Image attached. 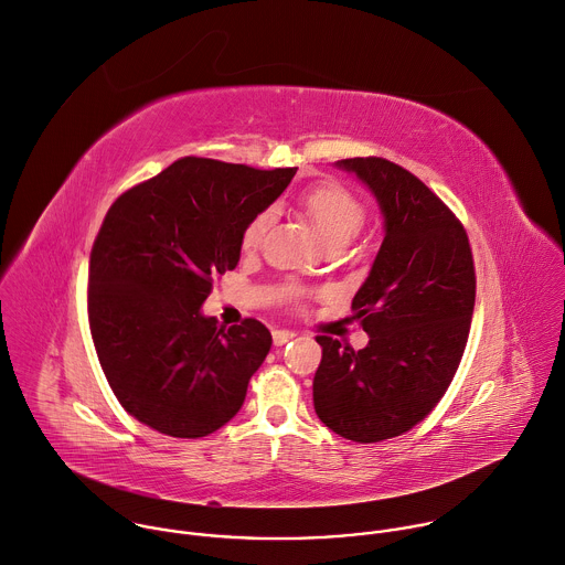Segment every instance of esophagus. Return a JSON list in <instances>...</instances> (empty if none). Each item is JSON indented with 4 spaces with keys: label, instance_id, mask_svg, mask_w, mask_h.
<instances>
[{
    "label": "esophagus",
    "instance_id": "esophagus-1",
    "mask_svg": "<svg viewBox=\"0 0 565 565\" xmlns=\"http://www.w3.org/2000/svg\"><path fill=\"white\" fill-rule=\"evenodd\" d=\"M271 335H274V344H276V347H282V344H287L289 340L296 338V333L289 331V329H274Z\"/></svg>",
    "mask_w": 565,
    "mask_h": 565
}]
</instances>
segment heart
<instances>
[{
  "label": "heart",
  "instance_id": "1",
  "mask_svg": "<svg viewBox=\"0 0 565 565\" xmlns=\"http://www.w3.org/2000/svg\"><path fill=\"white\" fill-rule=\"evenodd\" d=\"M300 203L329 247L347 245L364 225L366 210H364L362 201L353 192H349L347 188H342L338 183H322V185L305 192ZM271 223H274L271 207L258 212L243 227L241 247L245 252L258 249L267 230L271 227Z\"/></svg>",
  "mask_w": 565,
  "mask_h": 565
}]
</instances>
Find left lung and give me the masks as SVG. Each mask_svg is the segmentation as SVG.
Listing matches in <instances>:
<instances>
[{
  "instance_id": "obj_1",
  "label": "left lung",
  "mask_w": 565,
  "mask_h": 565,
  "mask_svg": "<svg viewBox=\"0 0 565 565\" xmlns=\"http://www.w3.org/2000/svg\"><path fill=\"white\" fill-rule=\"evenodd\" d=\"M335 168L371 190L384 241L351 305L369 344L353 351L316 338L313 408L340 437L373 444L422 422L452 382L475 309V265L463 225L408 170L377 157Z\"/></svg>"
}]
</instances>
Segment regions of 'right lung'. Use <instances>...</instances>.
Segmentation results:
<instances>
[{"instance_id":"obj_1","label":"right lung","mask_w":565,"mask_h":565,"mask_svg":"<svg viewBox=\"0 0 565 565\" xmlns=\"http://www.w3.org/2000/svg\"><path fill=\"white\" fill-rule=\"evenodd\" d=\"M296 170L185 157L108 210L90 254V333L110 388L141 424L196 439L241 411L271 333L254 318L225 329L201 307L238 265L243 227Z\"/></svg>"}]
</instances>
